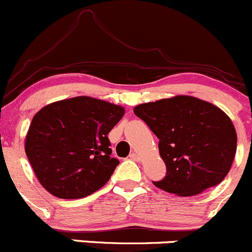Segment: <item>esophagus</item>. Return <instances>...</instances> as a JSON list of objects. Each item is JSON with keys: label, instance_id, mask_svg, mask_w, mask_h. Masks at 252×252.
Wrapping results in <instances>:
<instances>
[{"label": "esophagus", "instance_id": "1", "mask_svg": "<svg viewBox=\"0 0 252 252\" xmlns=\"http://www.w3.org/2000/svg\"><path fill=\"white\" fill-rule=\"evenodd\" d=\"M129 158H131L132 160H136V161H138L139 159H141V158H139V156H138V154H137V153H132L131 156H129Z\"/></svg>", "mask_w": 252, "mask_h": 252}]
</instances>
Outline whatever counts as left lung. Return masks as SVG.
I'll list each match as a JSON object with an SVG mask.
<instances>
[{"instance_id": "8db88e82", "label": "left lung", "mask_w": 252, "mask_h": 252, "mask_svg": "<svg viewBox=\"0 0 252 252\" xmlns=\"http://www.w3.org/2000/svg\"><path fill=\"white\" fill-rule=\"evenodd\" d=\"M134 114L159 138L166 166L157 188L193 196L223 181L236 152V132L225 113L189 95L137 105Z\"/></svg>"}]
</instances>
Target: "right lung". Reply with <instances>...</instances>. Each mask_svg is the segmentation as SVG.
<instances>
[{
  "instance_id": "right-lung-1",
  "label": "right lung",
  "mask_w": 252,
  "mask_h": 252,
  "mask_svg": "<svg viewBox=\"0 0 252 252\" xmlns=\"http://www.w3.org/2000/svg\"><path fill=\"white\" fill-rule=\"evenodd\" d=\"M124 114L123 106L89 96L42 108L26 138V154L39 183L64 200L103 188L120 163L110 157L108 134Z\"/></svg>"
}]
</instances>
